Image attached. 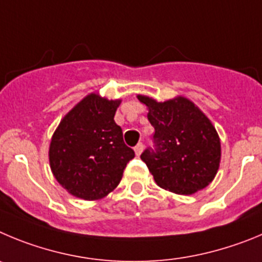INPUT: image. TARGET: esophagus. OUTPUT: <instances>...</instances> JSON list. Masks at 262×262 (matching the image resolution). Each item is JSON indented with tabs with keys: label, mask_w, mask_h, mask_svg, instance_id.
<instances>
[{
	"label": "esophagus",
	"mask_w": 262,
	"mask_h": 262,
	"mask_svg": "<svg viewBox=\"0 0 262 262\" xmlns=\"http://www.w3.org/2000/svg\"><path fill=\"white\" fill-rule=\"evenodd\" d=\"M142 150H143V143L142 142H140V143H138V145L136 146V147H134V151H136V155H140L141 152H142Z\"/></svg>",
	"instance_id": "1"
}]
</instances>
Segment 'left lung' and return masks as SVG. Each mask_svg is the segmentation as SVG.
Listing matches in <instances>:
<instances>
[{"label": "left lung", "instance_id": "obj_1", "mask_svg": "<svg viewBox=\"0 0 262 262\" xmlns=\"http://www.w3.org/2000/svg\"><path fill=\"white\" fill-rule=\"evenodd\" d=\"M138 100L148 107L155 129L152 147L141 159L163 189L193 194L213 181L221 160V142L209 119L185 98L158 103L147 96Z\"/></svg>", "mask_w": 262, "mask_h": 262}]
</instances>
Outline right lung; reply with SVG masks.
Masks as SVG:
<instances>
[{
    "label": "right lung",
    "instance_id": "right-lung-1",
    "mask_svg": "<svg viewBox=\"0 0 262 262\" xmlns=\"http://www.w3.org/2000/svg\"><path fill=\"white\" fill-rule=\"evenodd\" d=\"M119 100L90 94L60 122L52 137L49 163L58 183L83 200L102 199L121 181L134 158L114 117Z\"/></svg>",
    "mask_w": 262,
    "mask_h": 262
}]
</instances>
